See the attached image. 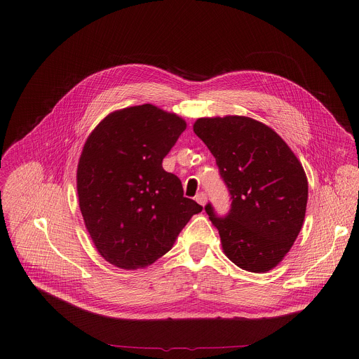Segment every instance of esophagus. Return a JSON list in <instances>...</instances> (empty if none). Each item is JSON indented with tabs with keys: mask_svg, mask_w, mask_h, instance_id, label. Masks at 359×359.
Wrapping results in <instances>:
<instances>
[{
	"mask_svg": "<svg viewBox=\"0 0 359 359\" xmlns=\"http://www.w3.org/2000/svg\"><path fill=\"white\" fill-rule=\"evenodd\" d=\"M194 198H196V201H197L198 204H201V206H204V204H206V201H208V196L204 194V193H198Z\"/></svg>",
	"mask_w": 359,
	"mask_h": 359,
	"instance_id": "34e87169",
	"label": "esophagus"
}]
</instances>
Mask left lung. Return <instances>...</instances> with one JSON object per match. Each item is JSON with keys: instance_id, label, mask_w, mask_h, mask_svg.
Here are the masks:
<instances>
[{"instance_id": "left-lung-1", "label": "left lung", "mask_w": 359, "mask_h": 359, "mask_svg": "<svg viewBox=\"0 0 359 359\" xmlns=\"http://www.w3.org/2000/svg\"><path fill=\"white\" fill-rule=\"evenodd\" d=\"M193 130L216 158L233 200L224 219L204 208L223 252L245 271L273 270L304 223L309 180L301 162L277 132L247 116L198 118Z\"/></svg>"}]
</instances>
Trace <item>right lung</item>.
I'll return each mask as SVG.
<instances>
[{"label": "right lung", "mask_w": 359, "mask_h": 359, "mask_svg": "<svg viewBox=\"0 0 359 359\" xmlns=\"http://www.w3.org/2000/svg\"><path fill=\"white\" fill-rule=\"evenodd\" d=\"M184 129L183 118L144 104L109 114L88 136L76 170L79 209L97 252L112 266L153 264L203 210L162 168Z\"/></svg>", "instance_id": "add662e5"}]
</instances>
